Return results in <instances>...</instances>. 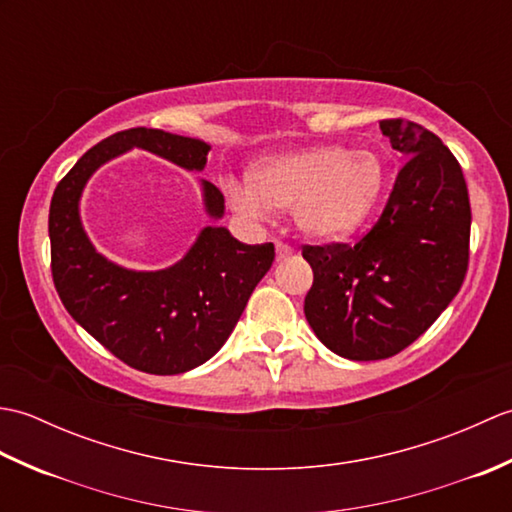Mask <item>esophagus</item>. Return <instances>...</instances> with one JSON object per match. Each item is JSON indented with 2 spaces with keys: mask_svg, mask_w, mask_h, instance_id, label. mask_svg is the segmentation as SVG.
<instances>
[{
  "mask_svg": "<svg viewBox=\"0 0 512 512\" xmlns=\"http://www.w3.org/2000/svg\"><path fill=\"white\" fill-rule=\"evenodd\" d=\"M275 248H277V259H288L292 253H295V248L286 242H277Z\"/></svg>",
  "mask_w": 512,
  "mask_h": 512,
  "instance_id": "obj_1",
  "label": "esophagus"
}]
</instances>
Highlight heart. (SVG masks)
Listing matches in <instances>:
<instances>
[{
  "label": "heart",
  "mask_w": 512,
  "mask_h": 512,
  "mask_svg": "<svg viewBox=\"0 0 512 512\" xmlns=\"http://www.w3.org/2000/svg\"><path fill=\"white\" fill-rule=\"evenodd\" d=\"M385 189V165L374 151L317 145L259 160L248 191L231 184L239 213L292 209L297 228L314 239H343L365 226Z\"/></svg>",
  "instance_id": "1"
}]
</instances>
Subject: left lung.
Segmentation results:
<instances>
[{"instance_id":"8db88e82","label":"left lung","mask_w":512,"mask_h":512,"mask_svg":"<svg viewBox=\"0 0 512 512\" xmlns=\"http://www.w3.org/2000/svg\"><path fill=\"white\" fill-rule=\"evenodd\" d=\"M380 129L409 160L378 222L354 244L303 246L314 281L306 319L319 341L350 361H380L431 328L469 270L471 202L460 162L418 123Z\"/></svg>"}]
</instances>
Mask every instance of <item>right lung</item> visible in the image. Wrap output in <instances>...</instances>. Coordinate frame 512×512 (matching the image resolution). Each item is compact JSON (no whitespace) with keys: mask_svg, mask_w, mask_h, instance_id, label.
Listing matches in <instances>:
<instances>
[{"mask_svg":"<svg viewBox=\"0 0 512 512\" xmlns=\"http://www.w3.org/2000/svg\"><path fill=\"white\" fill-rule=\"evenodd\" d=\"M140 147L189 171H202L209 145L162 129L134 127L79 158L50 202L52 281L72 319L105 350L147 374H182L209 361L231 336L255 286L275 262L273 244H242L224 226H206L184 259L136 273L94 250L79 217L85 182L103 162ZM206 213L222 217L224 195L202 182Z\"/></svg>","mask_w":512,"mask_h":512,"instance_id":"add662e5","label":"right lung"}]
</instances>
